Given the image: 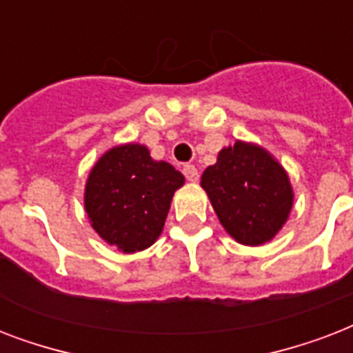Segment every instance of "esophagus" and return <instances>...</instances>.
Wrapping results in <instances>:
<instances>
[{
	"label": "esophagus",
	"mask_w": 353,
	"mask_h": 353,
	"mask_svg": "<svg viewBox=\"0 0 353 353\" xmlns=\"http://www.w3.org/2000/svg\"><path fill=\"white\" fill-rule=\"evenodd\" d=\"M183 174H185V177H187V179L190 183H198L199 174H198V168H196V166H194V165H185V166H183Z\"/></svg>",
	"instance_id": "esophagus-1"
}]
</instances>
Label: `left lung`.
Segmentation results:
<instances>
[{"label": "left lung", "instance_id": "8db88e82", "mask_svg": "<svg viewBox=\"0 0 353 353\" xmlns=\"http://www.w3.org/2000/svg\"><path fill=\"white\" fill-rule=\"evenodd\" d=\"M201 187L218 220L241 245L271 241L290 218L293 187L284 166L254 143L236 141L205 168Z\"/></svg>", "mask_w": 353, "mask_h": 353}]
</instances>
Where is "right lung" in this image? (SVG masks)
<instances>
[{
    "instance_id": "right-lung-1",
    "label": "right lung",
    "mask_w": 353,
    "mask_h": 353,
    "mask_svg": "<svg viewBox=\"0 0 353 353\" xmlns=\"http://www.w3.org/2000/svg\"><path fill=\"white\" fill-rule=\"evenodd\" d=\"M185 177L155 161L144 144H117L101 155L84 188L91 227L124 254L148 249L159 238L172 198Z\"/></svg>"
}]
</instances>
